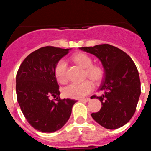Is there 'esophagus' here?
I'll return each instance as SVG.
<instances>
[{"label":"esophagus","instance_id":"esophagus-1","mask_svg":"<svg viewBox=\"0 0 151 151\" xmlns=\"http://www.w3.org/2000/svg\"><path fill=\"white\" fill-rule=\"evenodd\" d=\"M91 99L90 98H86V99H79V101L81 102H89Z\"/></svg>","mask_w":151,"mask_h":151}]
</instances>
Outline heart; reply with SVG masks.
<instances>
[{
	"instance_id": "b5f03b06",
	"label": "heart",
	"mask_w": 151,
	"mask_h": 151,
	"mask_svg": "<svg viewBox=\"0 0 151 151\" xmlns=\"http://www.w3.org/2000/svg\"><path fill=\"white\" fill-rule=\"evenodd\" d=\"M72 60L82 68L86 69V75L95 83L101 82L104 76V70L100 65H92V60L85 53L79 52L72 57ZM67 63L64 60H60L55 68V75L57 80L61 84H65L67 81ZM93 89V83L86 80L80 83H71L63 89L65 96L72 99L84 98Z\"/></svg>"
}]
</instances>
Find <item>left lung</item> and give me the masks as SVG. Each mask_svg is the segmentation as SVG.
<instances>
[{
	"label": "left lung",
	"instance_id": "left-lung-1",
	"mask_svg": "<svg viewBox=\"0 0 151 151\" xmlns=\"http://www.w3.org/2000/svg\"><path fill=\"white\" fill-rule=\"evenodd\" d=\"M79 50L96 57L104 70L101 96H92L101 103L99 111L91 117L107 129L124 126L136 111L141 95L139 74L134 62L124 51L108 44L79 47Z\"/></svg>",
	"mask_w": 151,
	"mask_h": 151
}]
</instances>
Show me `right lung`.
<instances>
[{
    "mask_svg": "<svg viewBox=\"0 0 151 151\" xmlns=\"http://www.w3.org/2000/svg\"><path fill=\"white\" fill-rule=\"evenodd\" d=\"M71 50L50 46L40 48L24 60L17 73L19 106L29 124L41 132L53 133L62 129L77 102L60 98L55 75L57 63ZM52 96L56 99L50 100Z\"/></svg>",
    "mask_w": 151,
    "mask_h": 151,
    "instance_id": "1",
    "label": "right lung"
}]
</instances>
